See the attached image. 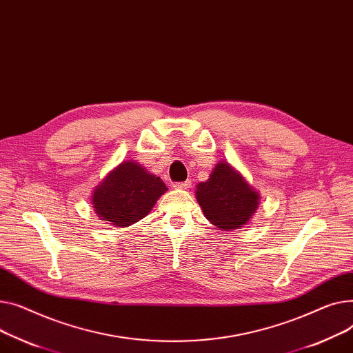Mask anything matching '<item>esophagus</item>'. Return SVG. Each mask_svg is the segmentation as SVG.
<instances>
[{"label":"esophagus","instance_id":"obj_1","mask_svg":"<svg viewBox=\"0 0 353 353\" xmlns=\"http://www.w3.org/2000/svg\"><path fill=\"white\" fill-rule=\"evenodd\" d=\"M190 185H191V181L175 182V183H174V188H175V190H186V188H190Z\"/></svg>","mask_w":353,"mask_h":353}]
</instances>
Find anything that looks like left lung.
Instances as JSON below:
<instances>
[{
	"mask_svg": "<svg viewBox=\"0 0 353 353\" xmlns=\"http://www.w3.org/2000/svg\"><path fill=\"white\" fill-rule=\"evenodd\" d=\"M259 195L234 171L219 162L210 179L196 188V199L205 216L222 231H234L250 221L258 208Z\"/></svg>",
	"mask_w": 353,
	"mask_h": 353,
	"instance_id": "1",
	"label": "left lung"
}]
</instances>
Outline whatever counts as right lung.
Masks as SVG:
<instances>
[{
    "label": "right lung",
    "instance_id": "1",
    "mask_svg": "<svg viewBox=\"0 0 353 353\" xmlns=\"http://www.w3.org/2000/svg\"><path fill=\"white\" fill-rule=\"evenodd\" d=\"M167 186L135 162H122L94 191L97 214L117 226H130L152 210Z\"/></svg>",
    "mask_w": 353,
    "mask_h": 353
}]
</instances>
